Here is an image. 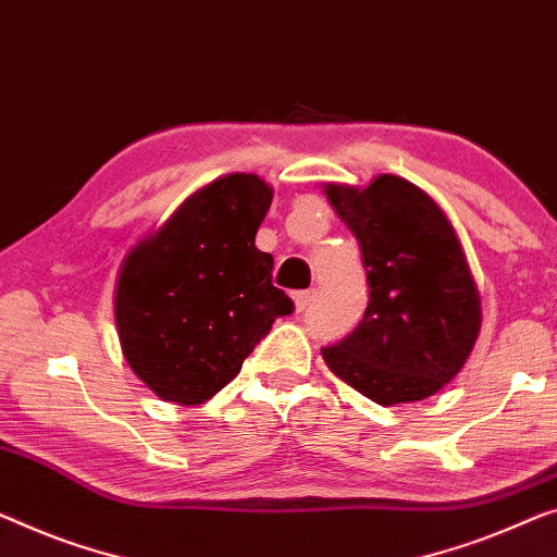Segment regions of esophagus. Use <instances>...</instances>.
Wrapping results in <instances>:
<instances>
[{
  "label": "esophagus",
  "mask_w": 557,
  "mask_h": 557,
  "mask_svg": "<svg viewBox=\"0 0 557 557\" xmlns=\"http://www.w3.org/2000/svg\"><path fill=\"white\" fill-rule=\"evenodd\" d=\"M314 295H318V289H300V293H295V307L297 312L307 310L314 302Z\"/></svg>",
  "instance_id": "obj_1"
}]
</instances>
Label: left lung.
<instances>
[{
    "mask_svg": "<svg viewBox=\"0 0 557 557\" xmlns=\"http://www.w3.org/2000/svg\"><path fill=\"white\" fill-rule=\"evenodd\" d=\"M325 195L358 237L370 300L322 358L372 403L425 400L462 370L483 322L460 239L435 199L395 174Z\"/></svg>",
    "mask_w": 557,
    "mask_h": 557,
    "instance_id": "left-lung-1",
    "label": "left lung"
}]
</instances>
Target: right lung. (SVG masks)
I'll use <instances>...</instances> for the list:
<instances>
[{
	"instance_id": "right-lung-1",
	"label": "right lung",
	"mask_w": 557,
	"mask_h": 557,
	"mask_svg": "<svg viewBox=\"0 0 557 557\" xmlns=\"http://www.w3.org/2000/svg\"><path fill=\"white\" fill-rule=\"evenodd\" d=\"M270 205L268 182L227 174L189 195L124 257L114 287L120 345L162 400H210L272 322L293 312L272 285V255L255 247Z\"/></svg>"
}]
</instances>
